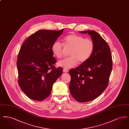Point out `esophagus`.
Returning <instances> with one entry per match:
<instances>
[{"label": "esophagus", "mask_w": 129, "mask_h": 129, "mask_svg": "<svg viewBox=\"0 0 129 129\" xmlns=\"http://www.w3.org/2000/svg\"><path fill=\"white\" fill-rule=\"evenodd\" d=\"M69 72V71L66 69H63V72L64 73H68Z\"/></svg>", "instance_id": "34e87169"}]
</instances>
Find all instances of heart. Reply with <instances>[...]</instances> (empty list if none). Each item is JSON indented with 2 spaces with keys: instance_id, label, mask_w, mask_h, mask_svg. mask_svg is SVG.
<instances>
[{
  "instance_id": "obj_1",
  "label": "heart",
  "mask_w": 129,
  "mask_h": 129,
  "mask_svg": "<svg viewBox=\"0 0 129 129\" xmlns=\"http://www.w3.org/2000/svg\"><path fill=\"white\" fill-rule=\"evenodd\" d=\"M63 44L68 48H72L69 55L71 56L58 62L57 64L65 69H69L76 66L78 61L84 63L87 61L92 55L94 45L92 40L85 39L81 35L72 34L63 39ZM51 50L56 57L60 58L63 56L64 48L63 45L58 42L53 43Z\"/></svg>"
}]
</instances>
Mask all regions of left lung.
I'll return each instance as SVG.
<instances>
[{
  "label": "left lung",
  "mask_w": 129,
  "mask_h": 129,
  "mask_svg": "<svg viewBox=\"0 0 129 129\" xmlns=\"http://www.w3.org/2000/svg\"><path fill=\"white\" fill-rule=\"evenodd\" d=\"M80 32L91 36L94 48L87 61L69 71L71 77L69 88L76 101L85 103L98 97L107 87L112 58L109 46L99 33L94 30Z\"/></svg>",
  "instance_id": "1"
}]
</instances>
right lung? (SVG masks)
Instances as JSON below:
<instances>
[{"label": "right lung", "instance_id": "1", "mask_svg": "<svg viewBox=\"0 0 129 129\" xmlns=\"http://www.w3.org/2000/svg\"><path fill=\"white\" fill-rule=\"evenodd\" d=\"M63 30L38 31L25 41L19 51V85L32 100L42 101L47 98L63 73L62 68L55 69L54 65L56 60L51 47Z\"/></svg>", "mask_w": 129, "mask_h": 129}]
</instances>
